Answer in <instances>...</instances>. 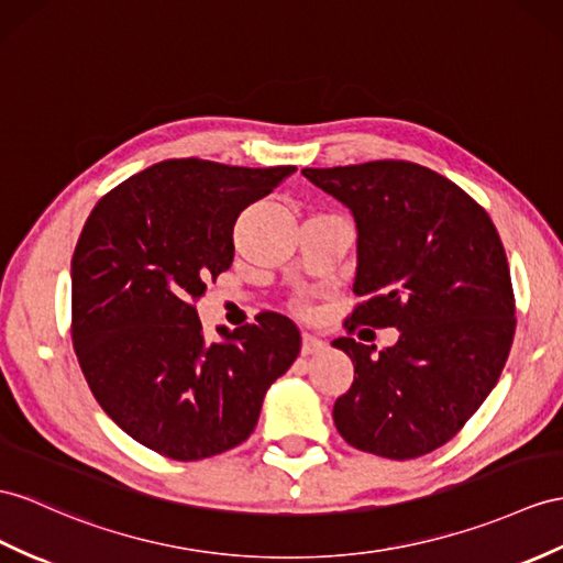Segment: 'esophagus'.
<instances>
[{"mask_svg":"<svg viewBox=\"0 0 563 563\" xmlns=\"http://www.w3.org/2000/svg\"><path fill=\"white\" fill-rule=\"evenodd\" d=\"M324 349V341L320 339V336H314V334H303V344H300V353L303 355H310V353H318V351H322Z\"/></svg>","mask_w":563,"mask_h":563,"instance_id":"34e87169","label":"esophagus"}]
</instances>
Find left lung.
Returning a JSON list of instances; mask_svg holds the SVG:
<instances>
[{"label": "left lung", "instance_id": "1", "mask_svg": "<svg viewBox=\"0 0 563 563\" xmlns=\"http://www.w3.org/2000/svg\"><path fill=\"white\" fill-rule=\"evenodd\" d=\"M353 212L363 300L344 322L396 327L375 346L339 336L353 385L334 404L344 440L394 461L446 444L495 389L516 332L511 274L489 214L446 176L404 159L303 169Z\"/></svg>", "mask_w": 563, "mask_h": 563}]
</instances>
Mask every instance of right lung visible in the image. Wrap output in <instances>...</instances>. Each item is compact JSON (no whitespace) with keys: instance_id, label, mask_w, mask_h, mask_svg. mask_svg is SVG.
I'll use <instances>...</instances> for the list:
<instances>
[{"instance_id":"right-lung-1","label":"right lung","mask_w":563,"mask_h":563,"mask_svg":"<svg viewBox=\"0 0 563 563\" xmlns=\"http://www.w3.org/2000/svg\"><path fill=\"white\" fill-rule=\"evenodd\" d=\"M296 167L153 164L95 205L71 260V339L88 387L135 442L174 461L239 446L300 351L279 312L208 341L196 300L234 263V224Z\"/></svg>"}]
</instances>
